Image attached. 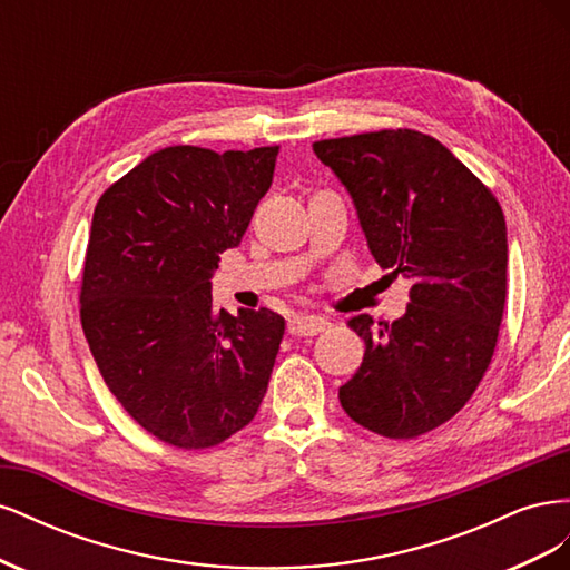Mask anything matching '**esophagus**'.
Returning a JSON list of instances; mask_svg holds the SVG:
<instances>
[{
	"instance_id": "obj_1",
	"label": "esophagus",
	"mask_w": 570,
	"mask_h": 570,
	"mask_svg": "<svg viewBox=\"0 0 570 570\" xmlns=\"http://www.w3.org/2000/svg\"><path fill=\"white\" fill-rule=\"evenodd\" d=\"M327 325L331 323H327L325 318H318V316H295L287 323V333L295 337H312V335L323 333Z\"/></svg>"
}]
</instances>
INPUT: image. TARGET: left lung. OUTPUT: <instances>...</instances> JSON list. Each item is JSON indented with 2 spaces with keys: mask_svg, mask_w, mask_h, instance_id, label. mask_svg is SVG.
Wrapping results in <instances>:
<instances>
[{
  "mask_svg": "<svg viewBox=\"0 0 570 570\" xmlns=\"http://www.w3.org/2000/svg\"><path fill=\"white\" fill-rule=\"evenodd\" d=\"M314 151L352 195L375 262L411 281L400 321L347 323L366 352L340 404L375 435H425L456 416L492 361L507 302L502 206L419 130L335 137Z\"/></svg>",
  "mask_w": 570,
  "mask_h": 570,
  "instance_id": "1",
  "label": "left lung"
}]
</instances>
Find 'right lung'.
<instances>
[{
    "instance_id": "obj_1",
    "label": "right lung",
    "mask_w": 570,
    "mask_h": 570,
    "mask_svg": "<svg viewBox=\"0 0 570 570\" xmlns=\"http://www.w3.org/2000/svg\"><path fill=\"white\" fill-rule=\"evenodd\" d=\"M275 147L149 154L105 189L80 281V323L111 394L149 435L206 450L252 423L285 321L212 299L220 254L273 183Z\"/></svg>"
}]
</instances>
